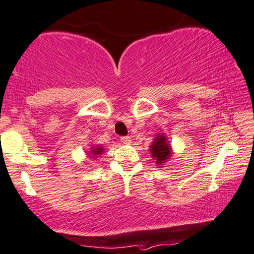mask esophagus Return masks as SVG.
Returning a JSON list of instances; mask_svg holds the SVG:
<instances>
[{
  "instance_id": "esophagus-1",
  "label": "esophagus",
  "mask_w": 254,
  "mask_h": 254,
  "mask_svg": "<svg viewBox=\"0 0 254 254\" xmlns=\"http://www.w3.org/2000/svg\"><path fill=\"white\" fill-rule=\"evenodd\" d=\"M121 142L123 144H130L131 143V138L129 136H124L121 137Z\"/></svg>"
}]
</instances>
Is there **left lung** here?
I'll use <instances>...</instances> for the list:
<instances>
[{
  "label": "left lung",
  "instance_id": "1",
  "mask_svg": "<svg viewBox=\"0 0 254 254\" xmlns=\"http://www.w3.org/2000/svg\"><path fill=\"white\" fill-rule=\"evenodd\" d=\"M150 153L152 155V158H155L156 160V164L158 165L165 163L172 155L171 145L166 140V137L164 134H157L152 145L150 146Z\"/></svg>",
  "mask_w": 254,
  "mask_h": 254
}]
</instances>
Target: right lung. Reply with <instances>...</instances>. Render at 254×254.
<instances>
[{"instance_id":"add662e5","label":"right lung","mask_w":254,"mask_h":254,"mask_svg":"<svg viewBox=\"0 0 254 254\" xmlns=\"http://www.w3.org/2000/svg\"><path fill=\"white\" fill-rule=\"evenodd\" d=\"M103 151H104V149L103 147H101V146H94L91 149V151H90V155H94V156H99V155H102V153H103Z\"/></svg>"}]
</instances>
